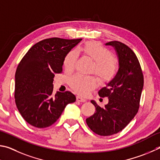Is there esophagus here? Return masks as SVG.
<instances>
[{"label":"esophagus","instance_id":"1","mask_svg":"<svg viewBox=\"0 0 160 160\" xmlns=\"http://www.w3.org/2000/svg\"><path fill=\"white\" fill-rule=\"evenodd\" d=\"M77 100L78 102H85L86 101V99L85 98H83L82 97H81L80 96H77Z\"/></svg>","mask_w":160,"mask_h":160}]
</instances>
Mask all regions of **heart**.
<instances>
[{
    "label": "heart",
    "mask_w": 160,
    "mask_h": 160,
    "mask_svg": "<svg viewBox=\"0 0 160 160\" xmlns=\"http://www.w3.org/2000/svg\"><path fill=\"white\" fill-rule=\"evenodd\" d=\"M82 51L86 56L94 61L92 72L98 76L100 80L109 82L113 79L118 71V62L110 50L98 42H88L83 48L72 49L67 53L63 60V65L67 71L71 72L74 69L79 52ZM69 85L73 90L83 96L87 95L96 86L93 78L75 74L69 78Z\"/></svg>",
    "instance_id": "obj_1"
}]
</instances>
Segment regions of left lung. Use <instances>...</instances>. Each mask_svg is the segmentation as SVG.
Wrapping results in <instances>:
<instances>
[{
  "label": "left lung",
  "mask_w": 160,
  "mask_h": 160,
  "mask_svg": "<svg viewBox=\"0 0 160 160\" xmlns=\"http://www.w3.org/2000/svg\"><path fill=\"white\" fill-rule=\"evenodd\" d=\"M106 45L115 49L119 70L113 79L98 91L100 97L108 98V103L105 108H100L91 100L96 112L86 120L94 133L103 136L119 132L134 118L138 111L144 83L141 64L133 50L117 41Z\"/></svg>",
  "instance_id": "left-lung-1"
}]
</instances>
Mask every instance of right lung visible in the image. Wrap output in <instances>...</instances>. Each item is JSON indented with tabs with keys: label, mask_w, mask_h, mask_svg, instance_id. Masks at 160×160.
I'll list each match as a JSON object with an SVG mask.
<instances>
[{
	"label": "right lung",
	"mask_w": 160,
	"mask_h": 160,
	"mask_svg": "<svg viewBox=\"0 0 160 160\" xmlns=\"http://www.w3.org/2000/svg\"><path fill=\"white\" fill-rule=\"evenodd\" d=\"M82 40L44 39L33 45L19 63L15 73V103L22 117L33 127H50L67 104L76 101L70 91L52 96V83L55 74L62 72L67 53Z\"/></svg>",
	"instance_id": "obj_1"
}]
</instances>
